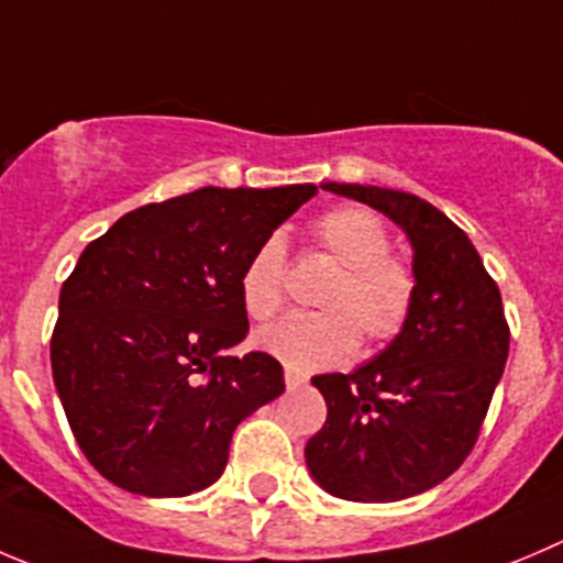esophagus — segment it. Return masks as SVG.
<instances>
[{"label": "esophagus", "mask_w": 563, "mask_h": 563, "mask_svg": "<svg viewBox=\"0 0 563 563\" xmlns=\"http://www.w3.org/2000/svg\"><path fill=\"white\" fill-rule=\"evenodd\" d=\"M286 385H288V390H294V387H299V385H305V382H308V376L305 374H299V371H294V368H286Z\"/></svg>", "instance_id": "34e87169"}]
</instances>
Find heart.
Instances as JSON below:
<instances>
[{
	"mask_svg": "<svg viewBox=\"0 0 563 563\" xmlns=\"http://www.w3.org/2000/svg\"><path fill=\"white\" fill-rule=\"evenodd\" d=\"M310 239L338 264L319 297L324 310L283 316L258 332V346L288 368L319 371L352 360L360 330L371 343L401 335L418 299V272L393 253L385 222L363 206H338L316 217ZM286 275V244L264 239L239 275V299L250 319L266 321L283 308Z\"/></svg>",
	"mask_w": 563,
	"mask_h": 563,
	"instance_id": "b5f03b06",
	"label": "heart"
}]
</instances>
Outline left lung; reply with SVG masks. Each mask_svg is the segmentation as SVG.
I'll list each match as a JSON object with an SVG mask.
<instances>
[{"instance_id": "obj_1", "label": "left lung", "mask_w": 563, "mask_h": 563, "mask_svg": "<svg viewBox=\"0 0 563 563\" xmlns=\"http://www.w3.org/2000/svg\"><path fill=\"white\" fill-rule=\"evenodd\" d=\"M407 231L418 299L409 324L354 374L313 376L324 427L305 445L308 471L330 495L393 504L438 487L471 456L509 357L498 283L460 225L418 195L324 184Z\"/></svg>"}]
</instances>
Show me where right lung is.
<instances>
[{
  "label": "right lung",
  "instance_id": "1",
  "mask_svg": "<svg viewBox=\"0 0 563 563\" xmlns=\"http://www.w3.org/2000/svg\"><path fill=\"white\" fill-rule=\"evenodd\" d=\"M313 184L140 206L90 242L59 291L52 374L81 454L114 487L181 498L228 465L233 429L286 390L247 338L239 275Z\"/></svg>",
  "mask_w": 563,
  "mask_h": 563
}]
</instances>
